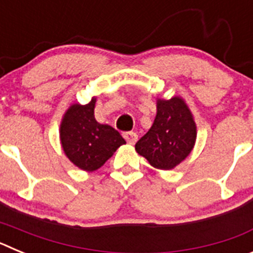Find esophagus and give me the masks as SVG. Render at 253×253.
I'll return each instance as SVG.
<instances>
[{
    "label": "esophagus",
    "mask_w": 253,
    "mask_h": 253,
    "mask_svg": "<svg viewBox=\"0 0 253 253\" xmlns=\"http://www.w3.org/2000/svg\"><path fill=\"white\" fill-rule=\"evenodd\" d=\"M123 137L125 138V140H126L129 144H134V143L138 140L137 133H134V131H125V133H123Z\"/></svg>",
    "instance_id": "obj_1"
}]
</instances>
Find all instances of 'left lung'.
<instances>
[{
	"label": "left lung",
	"mask_w": 253,
	"mask_h": 253,
	"mask_svg": "<svg viewBox=\"0 0 253 253\" xmlns=\"http://www.w3.org/2000/svg\"><path fill=\"white\" fill-rule=\"evenodd\" d=\"M195 139V122L184 100H158L153 125L135 143V151L156 169H171L189 156Z\"/></svg>",
	"instance_id": "1"
}]
</instances>
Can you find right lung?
<instances>
[{
  "mask_svg": "<svg viewBox=\"0 0 253 253\" xmlns=\"http://www.w3.org/2000/svg\"><path fill=\"white\" fill-rule=\"evenodd\" d=\"M95 101L93 99L87 105H72L60 124L64 153L76 166L90 172L100 169L125 143L119 131L96 122Z\"/></svg>",
  "mask_w": 253,
  "mask_h": 253,
  "instance_id": "right-lung-1",
  "label": "right lung"
}]
</instances>
